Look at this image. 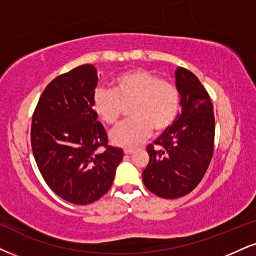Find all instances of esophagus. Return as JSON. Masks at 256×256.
Segmentation results:
<instances>
[{
    "instance_id": "1",
    "label": "esophagus",
    "mask_w": 256,
    "mask_h": 256,
    "mask_svg": "<svg viewBox=\"0 0 256 256\" xmlns=\"http://www.w3.org/2000/svg\"><path fill=\"white\" fill-rule=\"evenodd\" d=\"M134 148H124V154H132V153H134Z\"/></svg>"
}]
</instances>
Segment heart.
Returning a JSON list of instances; mask_svg holds the SVG:
<instances>
[{"label":"heart","mask_w":256,"mask_h":256,"mask_svg":"<svg viewBox=\"0 0 256 256\" xmlns=\"http://www.w3.org/2000/svg\"><path fill=\"white\" fill-rule=\"evenodd\" d=\"M92 106L108 126L116 124L130 106L132 120L114 129L110 138L118 146L134 147L142 144L153 129L162 133L171 127L180 109V94L171 82L138 68L118 76L112 80V91H94Z\"/></svg>","instance_id":"1"}]
</instances>
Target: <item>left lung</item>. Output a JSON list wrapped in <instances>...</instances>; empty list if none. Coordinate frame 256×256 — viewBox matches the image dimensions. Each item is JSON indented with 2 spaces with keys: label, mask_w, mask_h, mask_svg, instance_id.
<instances>
[{
  "label": "left lung",
  "mask_w": 256,
  "mask_h": 256,
  "mask_svg": "<svg viewBox=\"0 0 256 256\" xmlns=\"http://www.w3.org/2000/svg\"><path fill=\"white\" fill-rule=\"evenodd\" d=\"M182 112L147 147L150 162L142 172L146 188L158 197L174 200L197 188L210 165L215 144V115L210 94L196 76L176 70Z\"/></svg>",
  "instance_id": "left-lung-1"
}]
</instances>
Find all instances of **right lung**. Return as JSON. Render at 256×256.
Wrapping results in <instances>:
<instances>
[{
  "label": "right lung",
  "mask_w": 256,
  "mask_h": 256,
  "mask_svg": "<svg viewBox=\"0 0 256 256\" xmlns=\"http://www.w3.org/2000/svg\"><path fill=\"white\" fill-rule=\"evenodd\" d=\"M97 83L90 64L58 76L42 91L32 116V150L41 176L56 194L77 205L94 203L109 191L123 158L97 121L92 106Z\"/></svg>",
  "instance_id": "obj_1"
}]
</instances>
